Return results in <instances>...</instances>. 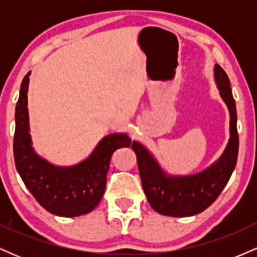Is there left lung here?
Segmentation results:
<instances>
[{"instance_id":"8db88e82","label":"left lung","mask_w":257,"mask_h":257,"mask_svg":"<svg viewBox=\"0 0 257 257\" xmlns=\"http://www.w3.org/2000/svg\"><path fill=\"white\" fill-rule=\"evenodd\" d=\"M215 79L221 98L231 114V138L219 161L204 172L190 176H168L151 153L141 144L133 141L137 153L139 173L147 200L156 211L167 216H192L204 211L216 200L231 178L238 158L239 137L237 131V110L227 73L215 65Z\"/></svg>"}]
</instances>
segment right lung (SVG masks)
<instances>
[{
    "label": "right lung",
    "mask_w": 257,
    "mask_h": 257,
    "mask_svg": "<svg viewBox=\"0 0 257 257\" xmlns=\"http://www.w3.org/2000/svg\"><path fill=\"white\" fill-rule=\"evenodd\" d=\"M29 76L20 87L16 107L13 151L18 173L28 190L41 205L58 216L73 217L90 213L105 192L106 176L113 152L129 147L126 134H111L102 139L82 163L70 168L55 167L35 153L29 134Z\"/></svg>",
    "instance_id": "1"
}]
</instances>
